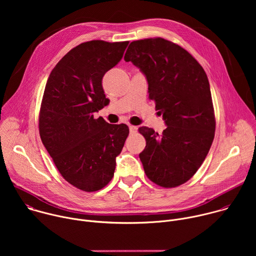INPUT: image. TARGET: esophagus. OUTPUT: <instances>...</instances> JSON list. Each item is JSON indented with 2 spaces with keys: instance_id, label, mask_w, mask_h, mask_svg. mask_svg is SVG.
<instances>
[{
  "instance_id": "34e87169",
  "label": "esophagus",
  "mask_w": 256,
  "mask_h": 256,
  "mask_svg": "<svg viewBox=\"0 0 256 256\" xmlns=\"http://www.w3.org/2000/svg\"><path fill=\"white\" fill-rule=\"evenodd\" d=\"M128 128H130V134H134V132H136V130H138V128L134 126H128Z\"/></svg>"
}]
</instances>
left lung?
<instances>
[{"instance_id":"1","label":"left lung","mask_w":256,"mask_h":256,"mask_svg":"<svg viewBox=\"0 0 256 256\" xmlns=\"http://www.w3.org/2000/svg\"><path fill=\"white\" fill-rule=\"evenodd\" d=\"M124 60L146 76L149 98L167 126L162 134L151 128H138L146 138L140 154L144 173L162 188L184 184L204 161L214 136L206 72L188 52L161 38L130 42Z\"/></svg>"}]
</instances>
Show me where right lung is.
I'll list each match as a JSON object with an SVG mask.
<instances>
[{
    "label": "right lung",
    "mask_w": 256,
    "mask_h": 256,
    "mask_svg": "<svg viewBox=\"0 0 256 256\" xmlns=\"http://www.w3.org/2000/svg\"><path fill=\"white\" fill-rule=\"evenodd\" d=\"M128 44L83 42L56 64L46 85L40 112L42 144L62 176L83 192L99 190L112 179L130 132L124 124L94 118L109 103L102 78L120 62Z\"/></svg>",
    "instance_id": "add662e5"
}]
</instances>
